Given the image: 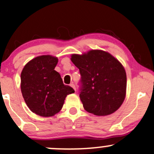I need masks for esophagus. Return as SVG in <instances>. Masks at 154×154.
<instances>
[{
    "mask_svg": "<svg viewBox=\"0 0 154 154\" xmlns=\"http://www.w3.org/2000/svg\"><path fill=\"white\" fill-rule=\"evenodd\" d=\"M70 86H71V87H72V88H74V91H76L75 85H74V83H71V84H70Z\"/></svg>",
    "mask_w": 154,
    "mask_h": 154,
    "instance_id": "obj_1",
    "label": "esophagus"
}]
</instances>
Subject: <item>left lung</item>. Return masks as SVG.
<instances>
[{
  "mask_svg": "<svg viewBox=\"0 0 154 154\" xmlns=\"http://www.w3.org/2000/svg\"><path fill=\"white\" fill-rule=\"evenodd\" d=\"M71 60L81 74L80 98L84 109L97 116L109 115L119 109L127 87L122 63L108 51L98 49L73 54Z\"/></svg>",
  "mask_w": 154,
  "mask_h": 154,
  "instance_id": "1",
  "label": "left lung"
}]
</instances>
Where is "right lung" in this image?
Returning <instances> with one entry per match:
<instances>
[{"mask_svg":"<svg viewBox=\"0 0 154 154\" xmlns=\"http://www.w3.org/2000/svg\"><path fill=\"white\" fill-rule=\"evenodd\" d=\"M57 63V57L49 54L36 57L25 65L20 74L23 97L37 115H55L62 109L67 95L74 93L54 70Z\"/></svg>","mask_w":154,"mask_h":154,"instance_id":"add662e5","label":"right lung"}]
</instances>
